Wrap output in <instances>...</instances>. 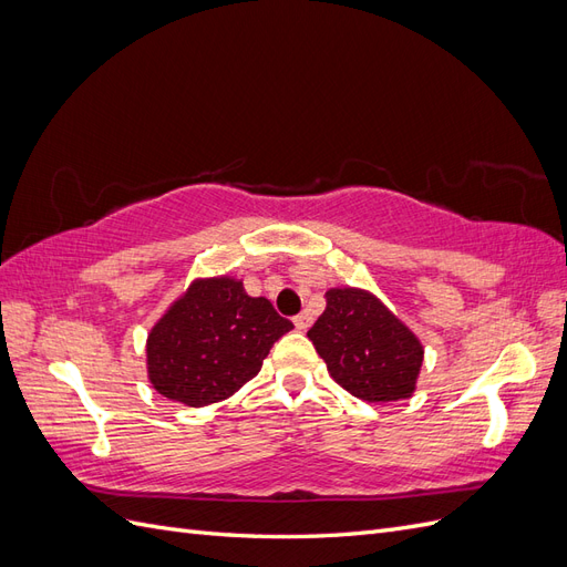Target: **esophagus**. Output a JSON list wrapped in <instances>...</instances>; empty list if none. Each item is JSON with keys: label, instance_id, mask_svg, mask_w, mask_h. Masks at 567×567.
I'll return each instance as SVG.
<instances>
[{"label": "esophagus", "instance_id": "esophagus-1", "mask_svg": "<svg viewBox=\"0 0 567 567\" xmlns=\"http://www.w3.org/2000/svg\"><path fill=\"white\" fill-rule=\"evenodd\" d=\"M293 323H296V329L307 331V329H310V323H312V315L307 312V310H302L300 315H296V317H293Z\"/></svg>", "mask_w": 567, "mask_h": 567}]
</instances>
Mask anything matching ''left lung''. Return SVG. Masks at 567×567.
Returning a JSON list of instances; mask_svg holds the SVG:
<instances>
[{
    "label": "left lung",
    "mask_w": 567,
    "mask_h": 567,
    "mask_svg": "<svg viewBox=\"0 0 567 567\" xmlns=\"http://www.w3.org/2000/svg\"><path fill=\"white\" fill-rule=\"evenodd\" d=\"M331 379L364 402L411 398L423 346L369 290H326V310L307 331Z\"/></svg>",
    "instance_id": "8db88e82"
}]
</instances>
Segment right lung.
Returning <instances> with one entry per match:
<instances>
[{"label": "right lung", "mask_w": 567, "mask_h": 567, "mask_svg": "<svg viewBox=\"0 0 567 567\" xmlns=\"http://www.w3.org/2000/svg\"><path fill=\"white\" fill-rule=\"evenodd\" d=\"M293 323L231 277L196 279L146 338L148 381L163 398L208 406L244 388Z\"/></svg>", "instance_id": "add662e5"}]
</instances>
